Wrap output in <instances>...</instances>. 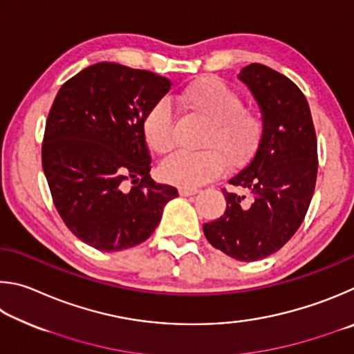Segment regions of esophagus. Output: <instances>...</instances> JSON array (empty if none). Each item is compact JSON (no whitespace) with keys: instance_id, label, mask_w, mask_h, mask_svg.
<instances>
[{"instance_id":"esophagus-1","label":"esophagus","mask_w":354,"mask_h":354,"mask_svg":"<svg viewBox=\"0 0 354 354\" xmlns=\"http://www.w3.org/2000/svg\"><path fill=\"white\" fill-rule=\"evenodd\" d=\"M197 193V188H178V194L180 196H194Z\"/></svg>"}]
</instances>
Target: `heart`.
Listing matches in <instances>:
<instances>
[{
	"mask_svg": "<svg viewBox=\"0 0 354 354\" xmlns=\"http://www.w3.org/2000/svg\"><path fill=\"white\" fill-rule=\"evenodd\" d=\"M185 107L208 121L199 152L178 151L160 165L166 182L183 188H196L213 180L225 161L238 166L258 147L264 132L261 111L243 105L241 93L224 80L207 76L191 84L180 95ZM141 132L147 147L166 153L174 147V113L166 99H158L146 110Z\"/></svg>",
	"mask_w": 354,
	"mask_h": 354,
	"instance_id": "1",
	"label": "heart"
}]
</instances>
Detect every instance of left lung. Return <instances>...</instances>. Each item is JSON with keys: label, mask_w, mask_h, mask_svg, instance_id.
<instances>
[{"label": "left lung", "mask_w": 354, "mask_h": 354, "mask_svg": "<svg viewBox=\"0 0 354 354\" xmlns=\"http://www.w3.org/2000/svg\"><path fill=\"white\" fill-rule=\"evenodd\" d=\"M261 109L264 132L244 169L222 189L224 214L203 224L208 243L238 261L275 253L299 230L317 178V138L305 95L292 80L261 64L238 76Z\"/></svg>", "instance_id": "1"}]
</instances>
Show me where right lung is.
<instances>
[{
  "mask_svg": "<svg viewBox=\"0 0 354 354\" xmlns=\"http://www.w3.org/2000/svg\"><path fill=\"white\" fill-rule=\"evenodd\" d=\"M169 90L171 80L152 71L101 62L66 80L54 99L43 172L62 221L96 250L145 243L178 196L149 176L152 160L141 132L142 115Z\"/></svg>",
  "mask_w": 354,
  "mask_h": 354,
  "instance_id": "obj_1",
  "label": "right lung"
}]
</instances>
